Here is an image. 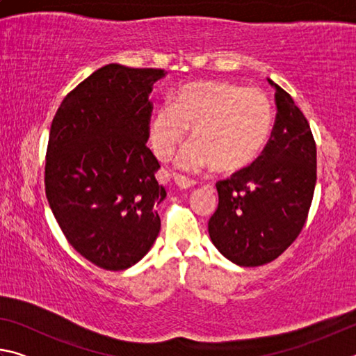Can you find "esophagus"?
I'll return each mask as SVG.
<instances>
[{
	"label": "esophagus",
	"mask_w": 356,
	"mask_h": 356,
	"mask_svg": "<svg viewBox=\"0 0 356 356\" xmlns=\"http://www.w3.org/2000/svg\"><path fill=\"white\" fill-rule=\"evenodd\" d=\"M174 180H176V184H177L179 188H184V190L185 188H191V186L196 185L195 180H191L188 177H185V176H180V174H176V176H174Z\"/></svg>",
	"instance_id": "1"
}]
</instances>
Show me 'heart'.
<instances>
[{"instance_id":"obj_1","label":"heart","mask_w":356,"mask_h":356,"mask_svg":"<svg viewBox=\"0 0 356 356\" xmlns=\"http://www.w3.org/2000/svg\"><path fill=\"white\" fill-rule=\"evenodd\" d=\"M275 111L268 95L259 88L226 81L186 83L171 106L155 113L150 140L161 160L170 159L191 129L195 146L180 165L186 170L209 168L234 174L261 156L273 129Z\"/></svg>"}]
</instances>
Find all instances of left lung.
<instances>
[{
  "label": "left lung",
  "mask_w": 356,
  "mask_h": 356,
  "mask_svg": "<svg viewBox=\"0 0 356 356\" xmlns=\"http://www.w3.org/2000/svg\"><path fill=\"white\" fill-rule=\"evenodd\" d=\"M276 118L261 156L216 182L218 209L209 236L229 261L259 267L281 256L303 229L317 180V149L308 119L275 84Z\"/></svg>",
  "instance_id": "1"
}]
</instances>
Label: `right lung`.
Here are the masks:
<instances>
[{
  "label": "right lung",
  "instance_id": "right-lung-1",
  "mask_svg": "<svg viewBox=\"0 0 356 356\" xmlns=\"http://www.w3.org/2000/svg\"><path fill=\"white\" fill-rule=\"evenodd\" d=\"M161 69L108 64L65 95L53 118L45 195L67 242L97 267L119 272L147 254L166 191L146 146L152 84Z\"/></svg>",
  "mask_w": 356,
  "mask_h": 356
}]
</instances>
